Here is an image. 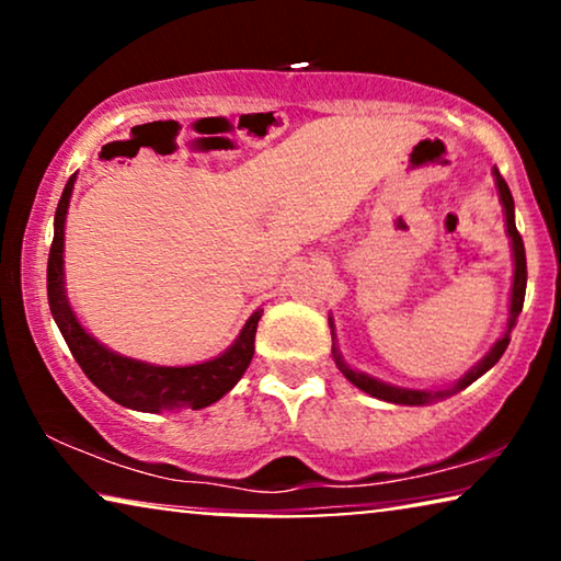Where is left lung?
I'll list each match as a JSON object with an SVG mask.
<instances>
[{"label":"left lung","instance_id":"1","mask_svg":"<svg viewBox=\"0 0 561 561\" xmlns=\"http://www.w3.org/2000/svg\"><path fill=\"white\" fill-rule=\"evenodd\" d=\"M493 175H495L497 196H501L503 214H505V232H508L511 252H513V286H511L508 324H505V332L497 336V342L493 344V347H490L488 355L482 357L478 365H472L470 370H467L462 378L455 382V386L436 388V390H416V388L390 386V382H382L378 378H373V375L359 373V370H355V367H350L347 363H344L342 352H340V347H336V342H334L332 317H329V327H332V355H334V363L342 370L344 378H347L352 386H357L359 390H365L367 396L380 398V401H388V403H398V405H426V403H434V401H444V398L455 396V393H459V390H465L467 386H472V382L478 380L480 375H485L490 367H493L497 359L503 357V352H505V347H508V342H511L513 327H516V321H518V313H520V309H524V296H526V250H524V240H520V234H518V229H516V206H513V196H511L508 183L503 181V175L497 173V168H493Z\"/></svg>","mask_w":561,"mask_h":561}]
</instances>
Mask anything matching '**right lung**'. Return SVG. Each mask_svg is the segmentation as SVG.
Wrapping results in <instances>:
<instances>
[{
    "instance_id": "add662e5",
    "label": "right lung",
    "mask_w": 561,
    "mask_h": 561,
    "mask_svg": "<svg viewBox=\"0 0 561 561\" xmlns=\"http://www.w3.org/2000/svg\"><path fill=\"white\" fill-rule=\"evenodd\" d=\"M76 173L68 179L64 194H60L56 219H53V244L48 255V304L64 340L71 350L76 363L87 373V378L110 396L112 401L133 411L160 413V411H183V409H206L217 403L221 396L237 386L248 370L252 355H255V332L263 309H257L244 321L237 340L221 352V355L196 365H152L142 359L125 357L119 352L104 347L81 327L79 317L71 309L66 296V271H64V237H66V214L71 204Z\"/></svg>"
}]
</instances>
